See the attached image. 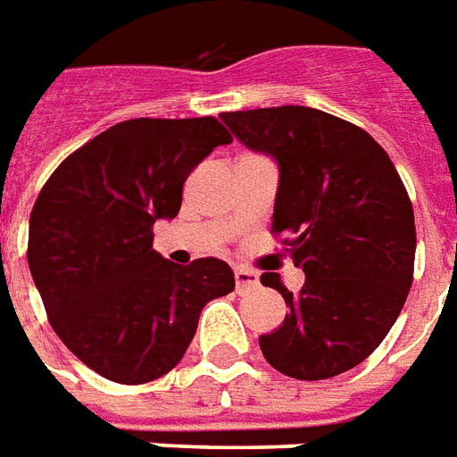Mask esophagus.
Returning a JSON list of instances; mask_svg holds the SVG:
<instances>
[{"label":"esophagus","mask_w":457,"mask_h":457,"mask_svg":"<svg viewBox=\"0 0 457 457\" xmlns=\"http://www.w3.org/2000/svg\"><path fill=\"white\" fill-rule=\"evenodd\" d=\"M257 284H259L257 274H252V271H247V269H235V287H237L239 294L257 288Z\"/></svg>","instance_id":"obj_1"}]
</instances>
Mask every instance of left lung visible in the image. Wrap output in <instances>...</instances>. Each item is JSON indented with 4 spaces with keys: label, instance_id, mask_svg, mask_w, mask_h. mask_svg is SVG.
Returning <instances> with one entry per match:
<instances>
[{
    "label": "left lung",
    "instance_id": "1",
    "mask_svg": "<svg viewBox=\"0 0 457 457\" xmlns=\"http://www.w3.org/2000/svg\"><path fill=\"white\" fill-rule=\"evenodd\" d=\"M220 117L278 163L271 232L306 274L298 294L262 274L288 306L284 323L259 337L262 353L306 382L353 370L392 330L413 281V208L392 159L364 129L313 107Z\"/></svg>",
    "mask_w": 457,
    "mask_h": 457
}]
</instances>
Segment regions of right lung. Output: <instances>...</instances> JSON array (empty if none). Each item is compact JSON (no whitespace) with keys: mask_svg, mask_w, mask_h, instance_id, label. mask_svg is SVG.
<instances>
[{"mask_svg":"<svg viewBox=\"0 0 457 457\" xmlns=\"http://www.w3.org/2000/svg\"><path fill=\"white\" fill-rule=\"evenodd\" d=\"M229 131L215 117L127 120L51 173L29 220V269L55 336L120 384L170 372L203 306L235 288L222 259L188 267L154 252V222L179 215L190 170Z\"/></svg>","mask_w":457,"mask_h":457,"instance_id":"right-lung-1","label":"right lung"}]
</instances>
